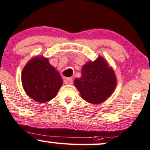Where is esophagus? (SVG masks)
Segmentation results:
<instances>
[{
	"mask_svg": "<svg viewBox=\"0 0 150 150\" xmlns=\"http://www.w3.org/2000/svg\"><path fill=\"white\" fill-rule=\"evenodd\" d=\"M64 83L66 84V85H71L73 83V80L70 78H65L64 79Z\"/></svg>",
	"mask_w": 150,
	"mask_h": 150,
	"instance_id": "34e87169",
	"label": "esophagus"
}]
</instances>
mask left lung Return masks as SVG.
Here are the masks:
<instances>
[{
  "label": "left lung",
  "mask_w": 150,
  "mask_h": 150,
  "mask_svg": "<svg viewBox=\"0 0 150 150\" xmlns=\"http://www.w3.org/2000/svg\"><path fill=\"white\" fill-rule=\"evenodd\" d=\"M82 98L92 104L103 103L114 92L117 78L114 70L103 57L89 61L82 68V75L74 80Z\"/></svg>",
  "instance_id": "obj_1"
}]
</instances>
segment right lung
<instances>
[{
    "instance_id": "obj_1",
    "label": "right lung",
    "mask_w": 150,
    "mask_h": 150,
    "mask_svg": "<svg viewBox=\"0 0 150 150\" xmlns=\"http://www.w3.org/2000/svg\"><path fill=\"white\" fill-rule=\"evenodd\" d=\"M21 80L26 94L41 103L55 98L62 85L59 72L49 63L48 59L42 56L33 57L26 64Z\"/></svg>"
}]
</instances>
